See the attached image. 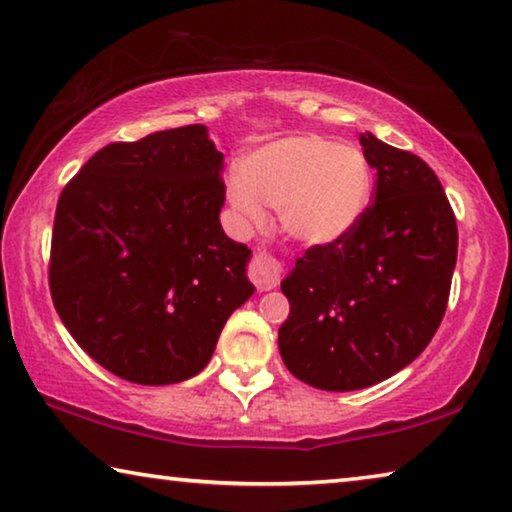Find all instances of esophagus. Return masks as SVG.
Returning a JSON list of instances; mask_svg holds the SVG:
<instances>
[{"instance_id": "1", "label": "esophagus", "mask_w": 512, "mask_h": 512, "mask_svg": "<svg viewBox=\"0 0 512 512\" xmlns=\"http://www.w3.org/2000/svg\"><path fill=\"white\" fill-rule=\"evenodd\" d=\"M248 275L259 291H271L277 287V284H280L282 266L275 257H271L268 253H257L253 257V262H250Z\"/></svg>"}]
</instances>
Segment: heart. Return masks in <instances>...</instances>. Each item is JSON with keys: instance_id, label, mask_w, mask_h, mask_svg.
<instances>
[{"instance_id": "1", "label": "heart", "mask_w": 512, "mask_h": 512, "mask_svg": "<svg viewBox=\"0 0 512 512\" xmlns=\"http://www.w3.org/2000/svg\"><path fill=\"white\" fill-rule=\"evenodd\" d=\"M225 192L246 228H262L266 207H275L293 241L332 246L366 216L372 169L357 146L316 133L289 135L250 153L230 173Z\"/></svg>"}]
</instances>
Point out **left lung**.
<instances>
[{
	"instance_id": "obj_1",
	"label": "left lung",
	"mask_w": 512,
	"mask_h": 512,
	"mask_svg": "<svg viewBox=\"0 0 512 512\" xmlns=\"http://www.w3.org/2000/svg\"><path fill=\"white\" fill-rule=\"evenodd\" d=\"M359 142L377 171L366 216L339 244L311 246L282 280V361L320 391H359L418 359L456 266V219L429 164L372 133Z\"/></svg>"
}]
</instances>
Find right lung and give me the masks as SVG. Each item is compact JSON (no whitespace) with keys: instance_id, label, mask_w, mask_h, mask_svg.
Masks as SVG:
<instances>
[{"instance_id":"add662e5","label":"right lung","mask_w":512,"mask_h":512,"mask_svg":"<svg viewBox=\"0 0 512 512\" xmlns=\"http://www.w3.org/2000/svg\"><path fill=\"white\" fill-rule=\"evenodd\" d=\"M221 173L223 153L192 124L103 146L60 194L51 298L112 375L142 386L198 375L255 293L248 246L221 228Z\"/></svg>"}]
</instances>
